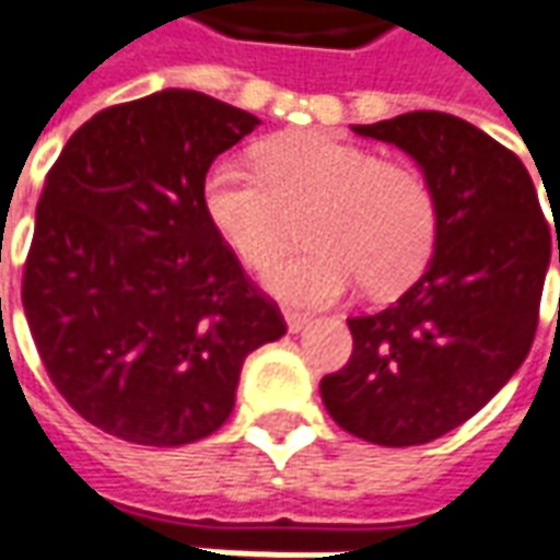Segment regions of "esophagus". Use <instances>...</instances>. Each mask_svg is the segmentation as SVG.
Wrapping results in <instances>:
<instances>
[{
  "mask_svg": "<svg viewBox=\"0 0 560 560\" xmlns=\"http://www.w3.org/2000/svg\"><path fill=\"white\" fill-rule=\"evenodd\" d=\"M284 324H288V332H303L312 324V317L300 315V312H284Z\"/></svg>",
  "mask_w": 560,
  "mask_h": 560,
  "instance_id": "obj_1",
  "label": "esophagus"
}]
</instances>
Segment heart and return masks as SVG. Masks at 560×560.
<instances>
[{"mask_svg": "<svg viewBox=\"0 0 560 560\" xmlns=\"http://www.w3.org/2000/svg\"><path fill=\"white\" fill-rule=\"evenodd\" d=\"M255 173L212 161L200 179L207 224L243 267L260 269L284 240V215L305 210V248L279 257L264 288L293 305H329L357 281L375 296L417 279L438 236L429 183L411 164L329 131H296L257 143Z\"/></svg>", "mask_w": 560, "mask_h": 560, "instance_id": "obj_1", "label": "heart"}]
</instances>
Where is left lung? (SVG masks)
Segmentation results:
<instances>
[{"label": "left lung", "instance_id": "left-lung-1", "mask_svg": "<svg viewBox=\"0 0 560 560\" xmlns=\"http://www.w3.org/2000/svg\"><path fill=\"white\" fill-rule=\"evenodd\" d=\"M351 128L417 161L438 236L396 303L348 320L351 360L320 381V399L369 444H429L470 420L525 363L552 257L549 224L525 164L458 116L413 110Z\"/></svg>", "mask_w": 560, "mask_h": 560}]
</instances>
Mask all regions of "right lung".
Masks as SVG:
<instances>
[{
  "mask_svg": "<svg viewBox=\"0 0 560 560\" xmlns=\"http://www.w3.org/2000/svg\"><path fill=\"white\" fill-rule=\"evenodd\" d=\"M260 119L195 90L116 104L47 173L23 312L74 411L143 446H183L231 417L248 353L284 336L200 207V179Z\"/></svg>",
  "mask_w": 560,
  "mask_h": 560,
  "instance_id": "obj_1",
  "label": "right lung"
}]
</instances>
